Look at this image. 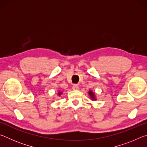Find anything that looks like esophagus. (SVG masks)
<instances>
[{
    "label": "esophagus",
    "instance_id": "obj_1",
    "mask_svg": "<svg viewBox=\"0 0 147 147\" xmlns=\"http://www.w3.org/2000/svg\"><path fill=\"white\" fill-rule=\"evenodd\" d=\"M73 90H78L79 89V87L77 84H74L73 86Z\"/></svg>",
    "mask_w": 147,
    "mask_h": 147
}]
</instances>
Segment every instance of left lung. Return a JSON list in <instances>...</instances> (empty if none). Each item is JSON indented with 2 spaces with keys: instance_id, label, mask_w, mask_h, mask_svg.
I'll use <instances>...</instances> for the list:
<instances>
[{
  "instance_id": "left-lung-1",
  "label": "left lung",
  "mask_w": 147,
  "mask_h": 147,
  "mask_svg": "<svg viewBox=\"0 0 147 147\" xmlns=\"http://www.w3.org/2000/svg\"><path fill=\"white\" fill-rule=\"evenodd\" d=\"M89 94L90 95V96L92 98V99H93V100H95V97H94V94L93 92H92L91 91H89Z\"/></svg>"
}]
</instances>
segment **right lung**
<instances>
[{"instance_id":"1","label":"right lung","mask_w":147,"mask_h":147,"mask_svg":"<svg viewBox=\"0 0 147 147\" xmlns=\"http://www.w3.org/2000/svg\"><path fill=\"white\" fill-rule=\"evenodd\" d=\"M61 94V92H59V93H58V94H59V95H60Z\"/></svg>"}]
</instances>
